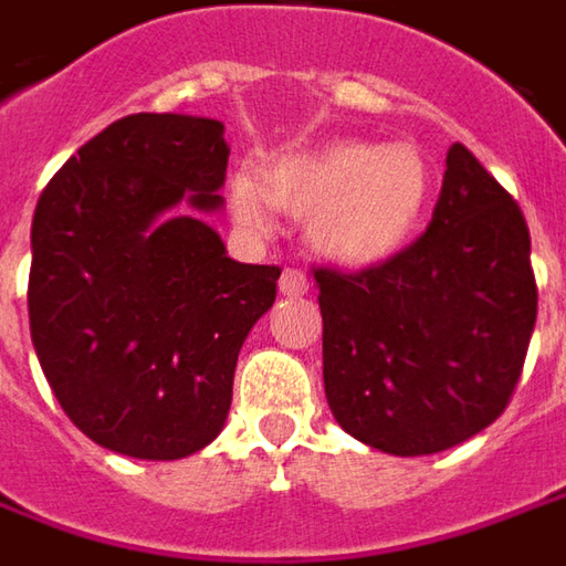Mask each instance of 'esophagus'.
I'll return each instance as SVG.
<instances>
[{"mask_svg": "<svg viewBox=\"0 0 566 566\" xmlns=\"http://www.w3.org/2000/svg\"><path fill=\"white\" fill-rule=\"evenodd\" d=\"M307 274L305 271H298V268H286L283 274H280V292L283 295H305L307 292Z\"/></svg>", "mask_w": 566, "mask_h": 566, "instance_id": "34e87169", "label": "esophagus"}]
</instances>
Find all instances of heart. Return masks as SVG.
<instances>
[{"mask_svg": "<svg viewBox=\"0 0 566 566\" xmlns=\"http://www.w3.org/2000/svg\"><path fill=\"white\" fill-rule=\"evenodd\" d=\"M434 197V171L412 144L333 142L302 157L280 159L264 187L237 175L233 218L245 231L268 233L271 202L307 216L314 249L338 264L391 259L419 231Z\"/></svg>", "mask_w": 566, "mask_h": 566, "instance_id": "heart-1", "label": "heart"}]
</instances>
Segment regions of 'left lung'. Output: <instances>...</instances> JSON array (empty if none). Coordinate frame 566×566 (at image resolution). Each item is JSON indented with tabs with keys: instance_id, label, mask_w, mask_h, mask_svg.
Masks as SVG:
<instances>
[{
	"instance_id": "1",
	"label": "left lung",
	"mask_w": 566,
	"mask_h": 566,
	"mask_svg": "<svg viewBox=\"0 0 566 566\" xmlns=\"http://www.w3.org/2000/svg\"><path fill=\"white\" fill-rule=\"evenodd\" d=\"M323 388L350 438L428 455L505 412L536 323L521 206L453 144L428 231L364 271L314 268Z\"/></svg>"
}]
</instances>
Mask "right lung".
Returning a JSON list of instances; mask_svg holds the SVG:
<instances>
[{
	"label": "right lung",
	"instance_id": "1",
	"mask_svg": "<svg viewBox=\"0 0 566 566\" xmlns=\"http://www.w3.org/2000/svg\"><path fill=\"white\" fill-rule=\"evenodd\" d=\"M218 119L123 116L70 157L33 212L30 335L70 422L113 453L185 459L218 438L276 264H240L178 202L221 209Z\"/></svg>",
	"mask_w": 566,
	"mask_h": 566
}]
</instances>
